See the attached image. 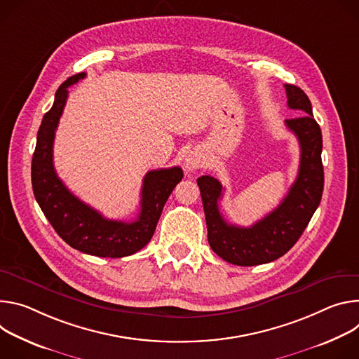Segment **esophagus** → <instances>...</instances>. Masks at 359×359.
I'll list each match as a JSON object with an SVG mask.
<instances>
[{"mask_svg":"<svg viewBox=\"0 0 359 359\" xmlns=\"http://www.w3.org/2000/svg\"><path fill=\"white\" fill-rule=\"evenodd\" d=\"M205 165V158L201 151H192L185 158V168L188 171H196L201 170Z\"/></svg>","mask_w":359,"mask_h":359,"instance_id":"esophagus-1","label":"esophagus"}]
</instances>
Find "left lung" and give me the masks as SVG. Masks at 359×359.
Masks as SVG:
<instances>
[{
	"mask_svg": "<svg viewBox=\"0 0 359 359\" xmlns=\"http://www.w3.org/2000/svg\"><path fill=\"white\" fill-rule=\"evenodd\" d=\"M284 87L288 107L302 115L285 121L287 128L298 138L301 159L297 180L283 203L251 226L232 225L219 212L218 201L224 191L221 182L210 175L196 180L203 198L210 247L218 257L233 265L266 264L287 254L299 240L321 203L324 191L321 128L312 115L306 94L292 84Z\"/></svg>",
	"mask_w": 359,
	"mask_h": 359,
	"instance_id": "obj_1",
	"label": "left lung"
}]
</instances>
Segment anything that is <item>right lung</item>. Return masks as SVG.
Returning <instances> with one entry per match:
<instances>
[{"instance_id":"obj_1","label":"right lung","mask_w":359,"mask_h":359,"mask_svg":"<svg viewBox=\"0 0 359 359\" xmlns=\"http://www.w3.org/2000/svg\"><path fill=\"white\" fill-rule=\"evenodd\" d=\"M83 78L86 72H79L60 86L51 109L39 126L31 164L32 191L39 208L69 247L95 257L121 258L135 254L149 243L168 196L184 174L180 167L147 172L141 188V210L131 222L104 218L78 200L55 172L53 147L68 87Z\"/></svg>"}]
</instances>
